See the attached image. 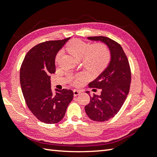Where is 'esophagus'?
Returning a JSON list of instances; mask_svg holds the SVG:
<instances>
[{"instance_id":"esophagus-1","label":"esophagus","mask_w":157,"mask_h":157,"mask_svg":"<svg viewBox=\"0 0 157 157\" xmlns=\"http://www.w3.org/2000/svg\"><path fill=\"white\" fill-rule=\"evenodd\" d=\"M81 92H80V91H79V90H75H75H73V94H74V96H78L79 94H80Z\"/></svg>"}]
</instances>
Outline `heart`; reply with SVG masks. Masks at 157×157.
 <instances>
[{
	"label": "heart",
	"mask_w": 157,
	"mask_h": 157,
	"mask_svg": "<svg viewBox=\"0 0 157 157\" xmlns=\"http://www.w3.org/2000/svg\"><path fill=\"white\" fill-rule=\"evenodd\" d=\"M66 50L76 60L82 59L84 68L93 73H98L105 68L110 61V52L103 44H96L90 47V44L79 39H75L69 42L66 45ZM61 55V52L56 54V62ZM82 75L79 74L71 77L74 84H78L83 79Z\"/></svg>",
	"instance_id": "b5f03b06"
}]
</instances>
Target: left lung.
Listing matches in <instances>:
<instances>
[{
	"label": "left lung",
	"mask_w": 157,
	"mask_h": 157,
	"mask_svg": "<svg viewBox=\"0 0 157 157\" xmlns=\"http://www.w3.org/2000/svg\"><path fill=\"white\" fill-rule=\"evenodd\" d=\"M87 38L105 43L110 51L111 59L108 67L89 84L90 88L101 89V95L90 96V103L84 108L92 120L105 121L117 114L127 97L131 80V68L122 47L117 42L105 36ZM86 93L89 94V91Z\"/></svg>",
	"instance_id": "obj_1"
}]
</instances>
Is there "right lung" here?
<instances>
[{
    "instance_id": "1",
    "label": "right lung",
    "mask_w": 157,
    "mask_h": 157,
    "mask_svg": "<svg viewBox=\"0 0 157 157\" xmlns=\"http://www.w3.org/2000/svg\"><path fill=\"white\" fill-rule=\"evenodd\" d=\"M69 40L37 44L25 56L20 68V84L25 101L35 117L45 124H56L65 115L73 98L71 89H51L50 74L55 73L57 52Z\"/></svg>"
}]
</instances>
